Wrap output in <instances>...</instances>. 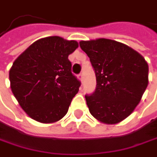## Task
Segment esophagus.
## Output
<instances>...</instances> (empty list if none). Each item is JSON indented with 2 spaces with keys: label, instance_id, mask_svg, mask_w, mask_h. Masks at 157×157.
<instances>
[{
  "label": "esophagus",
  "instance_id": "1",
  "mask_svg": "<svg viewBox=\"0 0 157 157\" xmlns=\"http://www.w3.org/2000/svg\"><path fill=\"white\" fill-rule=\"evenodd\" d=\"M78 77H79V79L81 80V82H82V81H83V74H82V73L79 74Z\"/></svg>",
  "mask_w": 157,
  "mask_h": 157
}]
</instances>
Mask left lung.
I'll use <instances>...</instances> for the list:
<instances>
[{"instance_id":"1","label":"left lung","mask_w":157,"mask_h":157,"mask_svg":"<svg viewBox=\"0 0 157 157\" xmlns=\"http://www.w3.org/2000/svg\"><path fill=\"white\" fill-rule=\"evenodd\" d=\"M95 73L96 87L85 94L91 114L105 124L129 116L148 84V65L137 52L109 39L81 41Z\"/></svg>"}]
</instances>
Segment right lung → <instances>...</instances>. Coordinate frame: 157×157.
Returning <instances> with one entry per match:
<instances>
[{
	"mask_svg": "<svg viewBox=\"0 0 157 157\" xmlns=\"http://www.w3.org/2000/svg\"><path fill=\"white\" fill-rule=\"evenodd\" d=\"M77 47L75 41L46 37L34 42L14 61L9 73L11 88L33 119L53 123L67 113L81 85L68 59Z\"/></svg>",
	"mask_w": 157,
	"mask_h": 157,
	"instance_id": "1",
	"label": "right lung"
}]
</instances>
